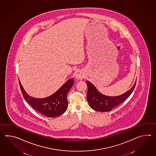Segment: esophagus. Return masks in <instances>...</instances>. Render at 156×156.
<instances>
[{"mask_svg":"<svg viewBox=\"0 0 156 156\" xmlns=\"http://www.w3.org/2000/svg\"><path fill=\"white\" fill-rule=\"evenodd\" d=\"M84 74L81 72H78L76 74V80H81L84 78Z\"/></svg>","mask_w":156,"mask_h":156,"instance_id":"34e87169","label":"esophagus"}]
</instances>
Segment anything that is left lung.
Wrapping results in <instances>:
<instances>
[{"label":"left lung","instance_id":"obj_1","mask_svg":"<svg viewBox=\"0 0 156 156\" xmlns=\"http://www.w3.org/2000/svg\"><path fill=\"white\" fill-rule=\"evenodd\" d=\"M86 83L88 87L87 98L90 108L96 111L108 112L119 106L129 97L135 88L136 82L130 90L125 94L115 97L104 95L99 92L89 81H87Z\"/></svg>","mask_w":156,"mask_h":156}]
</instances>
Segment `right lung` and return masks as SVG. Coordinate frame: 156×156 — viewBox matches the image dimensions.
Returning <instances> with one entry per match:
<instances>
[{"instance_id":"right-lung-1","label":"right lung","mask_w":156,"mask_h":156,"mask_svg":"<svg viewBox=\"0 0 156 156\" xmlns=\"http://www.w3.org/2000/svg\"><path fill=\"white\" fill-rule=\"evenodd\" d=\"M21 92L25 100L40 114L48 118H55L63 114L68 108L67 94L74 84L72 78L64 83L54 94L44 98H35L28 95L19 80Z\"/></svg>"}]
</instances>
